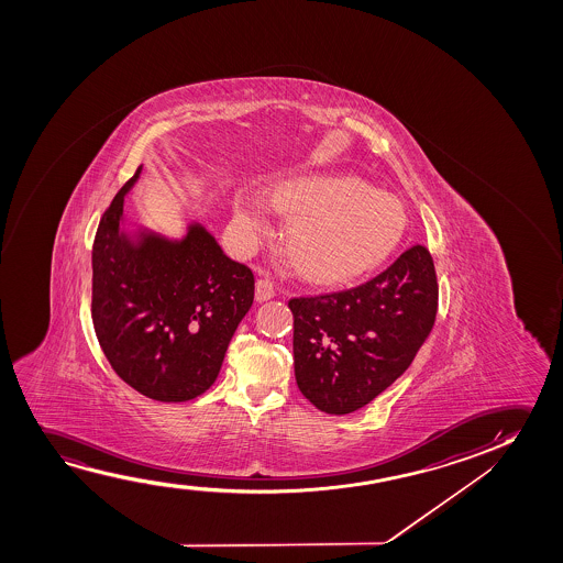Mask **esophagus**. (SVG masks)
<instances>
[{
	"label": "esophagus",
	"instance_id": "obj_1",
	"mask_svg": "<svg viewBox=\"0 0 563 563\" xmlns=\"http://www.w3.org/2000/svg\"><path fill=\"white\" fill-rule=\"evenodd\" d=\"M275 294H277V288H275V283L269 277L257 278V283H255V300H271Z\"/></svg>",
	"mask_w": 563,
	"mask_h": 563
}]
</instances>
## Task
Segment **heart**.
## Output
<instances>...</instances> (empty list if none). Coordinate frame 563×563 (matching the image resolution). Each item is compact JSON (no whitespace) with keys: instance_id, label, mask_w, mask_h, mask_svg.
Segmentation results:
<instances>
[{"instance_id":"1","label":"heart","mask_w":563,"mask_h":563,"mask_svg":"<svg viewBox=\"0 0 563 563\" xmlns=\"http://www.w3.org/2000/svg\"><path fill=\"white\" fill-rule=\"evenodd\" d=\"M273 203L294 216L285 236L290 260L319 283H342L377 265L400 242L408 221L400 201L355 178H290L273 190ZM269 221L262 196H236L234 223L246 244Z\"/></svg>"}]
</instances>
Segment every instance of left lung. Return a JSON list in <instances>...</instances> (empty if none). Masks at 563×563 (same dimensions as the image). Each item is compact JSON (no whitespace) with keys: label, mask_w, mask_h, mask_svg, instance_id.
<instances>
[{"label":"left lung","mask_w":563,"mask_h":563,"mask_svg":"<svg viewBox=\"0 0 563 563\" xmlns=\"http://www.w3.org/2000/svg\"><path fill=\"white\" fill-rule=\"evenodd\" d=\"M300 393L332 416L352 413L393 385L429 339L439 283L431 254L408 247L363 285L290 298Z\"/></svg>","instance_id":"obj_1"}]
</instances>
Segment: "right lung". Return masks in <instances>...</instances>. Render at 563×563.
<instances>
[{"instance_id": "obj_1", "label": "right lung", "mask_w": 563, "mask_h": 563, "mask_svg": "<svg viewBox=\"0 0 563 563\" xmlns=\"http://www.w3.org/2000/svg\"><path fill=\"white\" fill-rule=\"evenodd\" d=\"M124 183L101 216L92 246V321L126 385L157 401H186L216 383L224 352L254 303L255 278L194 224L183 242L121 232Z\"/></svg>"}]
</instances>
